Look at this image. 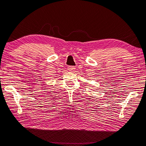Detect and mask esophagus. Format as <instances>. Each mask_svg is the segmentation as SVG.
<instances>
[{
  "label": "esophagus",
  "mask_w": 146,
  "mask_h": 146,
  "mask_svg": "<svg viewBox=\"0 0 146 146\" xmlns=\"http://www.w3.org/2000/svg\"><path fill=\"white\" fill-rule=\"evenodd\" d=\"M76 68L75 66H68V70H74Z\"/></svg>",
  "instance_id": "1"
}]
</instances>
